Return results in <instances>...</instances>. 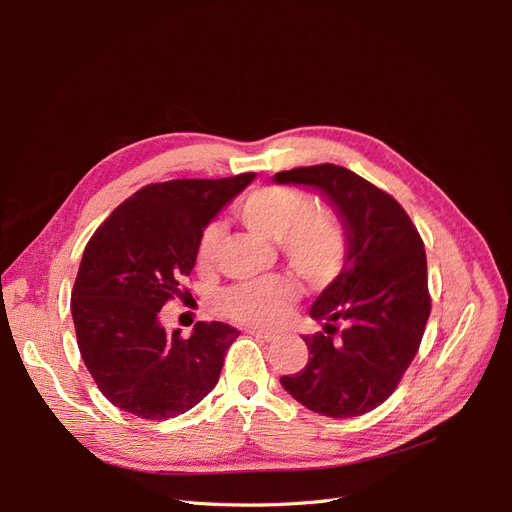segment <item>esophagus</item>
Masks as SVG:
<instances>
[{
    "label": "esophagus",
    "mask_w": 512,
    "mask_h": 512,
    "mask_svg": "<svg viewBox=\"0 0 512 512\" xmlns=\"http://www.w3.org/2000/svg\"><path fill=\"white\" fill-rule=\"evenodd\" d=\"M247 333L254 335V337L265 339V342H271V339H273V335H271V333H267V331H260V329H247Z\"/></svg>",
    "instance_id": "obj_1"
}]
</instances>
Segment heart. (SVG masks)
I'll return each instance as SVG.
<instances>
[{
    "label": "heart",
    "mask_w": 512,
    "mask_h": 512,
    "mask_svg": "<svg viewBox=\"0 0 512 512\" xmlns=\"http://www.w3.org/2000/svg\"><path fill=\"white\" fill-rule=\"evenodd\" d=\"M237 215L241 222L277 243L286 265L303 282L327 286L344 271L348 260L346 228L327 209L312 203L286 185H265L247 194ZM222 241V228L209 224L198 241V262L209 267ZM292 286L284 280L245 282L222 292V314L252 327H269L280 320L292 303Z\"/></svg>",
    "instance_id": "1"
}]
</instances>
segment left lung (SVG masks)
<instances>
[{"instance_id":"8db88e82","label":"left lung","mask_w":512,"mask_h":512,"mask_svg":"<svg viewBox=\"0 0 512 512\" xmlns=\"http://www.w3.org/2000/svg\"><path fill=\"white\" fill-rule=\"evenodd\" d=\"M275 181L327 194L348 237L344 271L309 309L324 327L303 335L309 361L280 382L312 412L361 416L393 395L421 346L431 312L423 239L389 192L344 166H299Z\"/></svg>"}]
</instances>
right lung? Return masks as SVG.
I'll return each instance as SVG.
<instances>
[{"instance_id":"obj_1","label":"right lung","mask_w":512,"mask_h":512,"mask_svg":"<svg viewBox=\"0 0 512 512\" xmlns=\"http://www.w3.org/2000/svg\"><path fill=\"white\" fill-rule=\"evenodd\" d=\"M256 175L149 183L108 215L85 245L72 288L76 342L113 406L147 421L194 408L215 384L239 331L196 322L168 333L160 309L181 297L203 228Z\"/></svg>"}]
</instances>
